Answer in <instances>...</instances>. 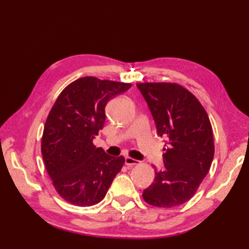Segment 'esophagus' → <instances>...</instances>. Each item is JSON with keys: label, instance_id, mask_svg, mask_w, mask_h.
Returning a JSON list of instances; mask_svg holds the SVG:
<instances>
[{"label": "esophagus", "instance_id": "34e87169", "mask_svg": "<svg viewBox=\"0 0 249 249\" xmlns=\"http://www.w3.org/2000/svg\"><path fill=\"white\" fill-rule=\"evenodd\" d=\"M141 161H138V160L134 159V158H130V157H125V165L127 166H136V165H140Z\"/></svg>", "mask_w": 249, "mask_h": 249}]
</instances>
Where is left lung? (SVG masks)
Returning <instances> with one entry per match:
<instances>
[{"label": "left lung", "mask_w": 249, "mask_h": 249, "mask_svg": "<svg viewBox=\"0 0 249 249\" xmlns=\"http://www.w3.org/2000/svg\"><path fill=\"white\" fill-rule=\"evenodd\" d=\"M136 86L165 140V169H156L142 197L157 208H174L190 200L208 175L214 157L212 126L199 100L179 84Z\"/></svg>", "instance_id": "left-lung-1"}]
</instances>
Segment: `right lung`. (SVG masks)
Here are the masks:
<instances>
[{
  "label": "right lung",
  "instance_id": "right-lung-1",
  "mask_svg": "<svg viewBox=\"0 0 249 249\" xmlns=\"http://www.w3.org/2000/svg\"><path fill=\"white\" fill-rule=\"evenodd\" d=\"M130 83L83 77L59 94L46 120L41 154L62 199L91 206L104 199L125 159L96 148L93 140L105 123V107Z\"/></svg>",
  "mask_w": 249,
  "mask_h": 249
}]
</instances>
